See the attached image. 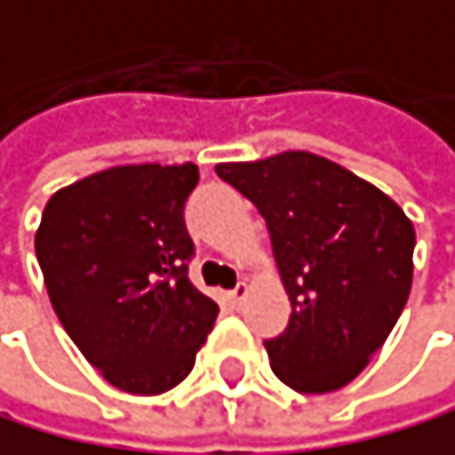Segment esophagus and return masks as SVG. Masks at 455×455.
I'll return each mask as SVG.
<instances>
[{"instance_id":"esophagus-1","label":"esophagus","mask_w":455,"mask_h":455,"mask_svg":"<svg viewBox=\"0 0 455 455\" xmlns=\"http://www.w3.org/2000/svg\"><path fill=\"white\" fill-rule=\"evenodd\" d=\"M247 291H250V286H247L244 281H242V283H235V289L230 291V303H233V306H242V303L247 300Z\"/></svg>"}]
</instances>
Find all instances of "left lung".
<instances>
[{
	"instance_id": "1",
	"label": "left lung",
	"mask_w": 455,
	"mask_h": 455,
	"mask_svg": "<svg viewBox=\"0 0 455 455\" xmlns=\"http://www.w3.org/2000/svg\"><path fill=\"white\" fill-rule=\"evenodd\" d=\"M267 220L291 316L267 339L272 372L303 395L347 387L387 342L414 275V225L372 183L314 152L220 164Z\"/></svg>"
}]
</instances>
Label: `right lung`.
<instances>
[{"label": "right lung", "mask_w": 455, "mask_h": 455, "mask_svg": "<svg viewBox=\"0 0 455 455\" xmlns=\"http://www.w3.org/2000/svg\"><path fill=\"white\" fill-rule=\"evenodd\" d=\"M194 164L113 166L49 197L36 255L60 325L108 384L161 395L191 372L216 306L188 281Z\"/></svg>", "instance_id": "1"}]
</instances>
